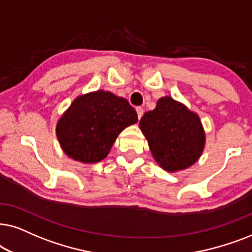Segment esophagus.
Masks as SVG:
<instances>
[{
	"label": "esophagus",
	"instance_id": "obj_1",
	"mask_svg": "<svg viewBox=\"0 0 252 252\" xmlns=\"http://www.w3.org/2000/svg\"><path fill=\"white\" fill-rule=\"evenodd\" d=\"M136 112H137V115H138V119L140 120V117H142L143 114H144V109L142 108V107H137Z\"/></svg>",
	"mask_w": 252,
	"mask_h": 252
}]
</instances>
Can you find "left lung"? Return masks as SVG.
<instances>
[{
  "label": "left lung",
  "instance_id": "left-lung-1",
  "mask_svg": "<svg viewBox=\"0 0 252 252\" xmlns=\"http://www.w3.org/2000/svg\"><path fill=\"white\" fill-rule=\"evenodd\" d=\"M139 128L154 160L169 173L192 166L205 146L199 116L170 96L159 99L156 108L144 114Z\"/></svg>",
  "mask_w": 252,
  "mask_h": 252
}]
</instances>
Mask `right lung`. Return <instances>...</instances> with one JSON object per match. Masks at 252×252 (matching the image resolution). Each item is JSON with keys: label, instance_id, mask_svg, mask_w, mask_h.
<instances>
[{"label": "right lung", "instance_id": "add662e5", "mask_svg": "<svg viewBox=\"0 0 252 252\" xmlns=\"http://www.w3.org/2000/svg\"><path fill=\"white\" fill-rule=\"evenodd\" d=\"M137 122L128 100L99 90L73 100L56 124V136L66 156L95 163L108 156L121 131Z\"/></svg>", "mask_w": 252, "mask_h": 252}]
</instances>
